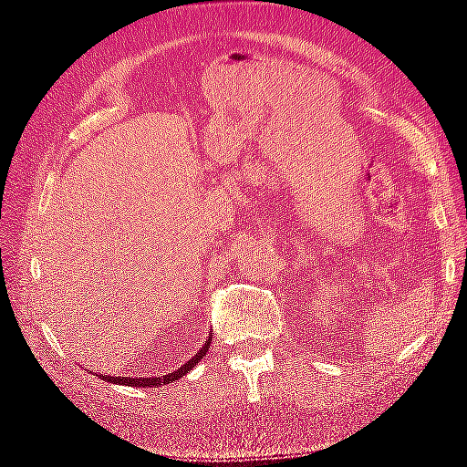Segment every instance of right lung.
Listing matches in <instances>:
<instances>
[{
  "label": "right lung",
  "mask_w": 467,
  "mask_h": 467,
  "mask_svg": "<svg viewBox=\"0 0 467 467\" xmlns=\"http://www.w3.org/2000/svg\"><path fill=\"white\" fill-rule=\"evenodd\" d=\"M210 344H212V337H208V342L203 344L202 350L197 352L193 358H189L183 367H179L177 370H172V373H169V375L136 377V379H133V377H100V375L99 377L105 379V381H109V383H119V385H130V387H161V385H167V383H172V381H179L181 377L187 375V370H192L195 367V362H200L205 357V352H208Z\"/></svg>",
  "instance_id": "add662e5"
}]
</instances>
